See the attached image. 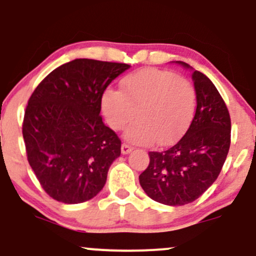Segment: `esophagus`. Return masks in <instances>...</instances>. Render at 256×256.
<instances>
[{
	"label": "esophagus",
	"instance_id": "34e87169",
	"mask_svg": "<svg viewBox=\"0 0 256 256\" xmlns=\"http://www.w3.org/2000/svg\"><path fill=\"white\" fill-rule=\"evenodd\" d=\"M132 150L134 148L130 146V144H121V153H122V154H128V153H130Z\"/></svg>",
	"mask_w": 256,
	"mask_h": 256
}]
</instances>
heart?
Wrapping results in <instances>:
<instances>
[{"label":"heart","instance_id":"b5f03b06","mask_svg":"<svg viewBox=\"0 0 256 256\" xmlns=\"http://www.w3.org/2000/svg\"><path fill=\"white\" fill-rule=\"evenodd\" d=\"M120 90L108 88L102 96V112L115 131L126 128L125 138L138 144L157 140L168 144L184 132L192 116L195 90L173 72L142 68L120 80Z\"/></svg>","mask_w":256,"mask_h":256}]
</instances>
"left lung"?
Returning a JSON list of instances; mask_svg holds the SVG:
<instances>
[{
	"label": "left lung",
	"mask_w": 256,
	"mask_h": 256,
	"mask_svg": "<svg viewBox=\"0 0 256 256\" xmlns=\"http://www.w3.org/2000/svg\"><path fill=\"white\" fill-rule=\"evenodd\" d=\"M185 68L188 64L176 61ZM196 112L185 135L162 152H150V164L138 176L152 200L169 206L192 202L220 176L230 146V116L208 77L192 72Z\"/></svg>",
	"instance_id": "8db88e82"
}]
</instances>
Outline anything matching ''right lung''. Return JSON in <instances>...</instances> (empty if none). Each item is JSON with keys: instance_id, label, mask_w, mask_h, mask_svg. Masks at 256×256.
<instances>
[{"instance_id": "1", "label": "right lung", "mask_w": 256, "mask_h": 256, "mask_svg": "<svg viewBox=\"0 0 256 256\" xmlns=\"http://www.w3.org/2000/svg\"><path fill=\"white\" fill-rule=\"evenodd\" d=\"M128 68V64L76 58L50 72L29 98L22 128L26 158L54 200L84 202L106 185L121 141L104 125L100 100Z\"/></svg>"}]
</instances>
